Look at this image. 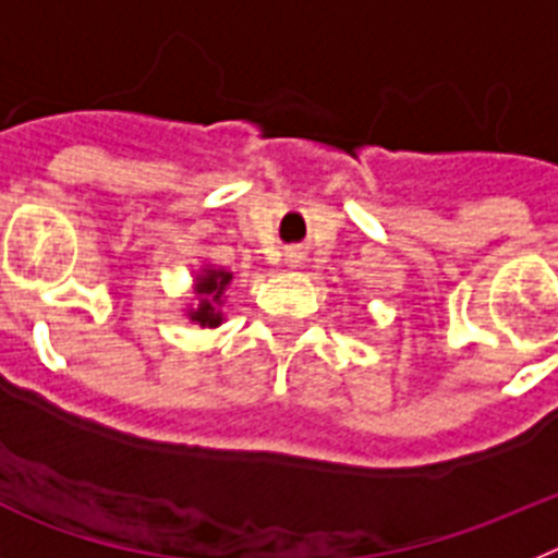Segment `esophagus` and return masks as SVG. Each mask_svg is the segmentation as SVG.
<instances>
[{
	"label": "esophagus",
	"mask_w": 558,
	"mask_h": 558,
	"mask_svg": "<svg viewBox=\"0 0 558 558\" xmlns=\"http://www.w3.org/2000/svg\"><path fill=\"white\" fill-rule=\"evenodd\" d=\"M286 266H289V269H298L300 264H303V252L300 250H286Z\"/></svg>",
	"instance_id": "obj_1"
}]
</instances>
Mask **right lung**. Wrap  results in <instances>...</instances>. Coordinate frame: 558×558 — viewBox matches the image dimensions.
Returning <instances> with one entry per match:
<instances>
[{"label":"right lung","mask_w":558,"mask_h":558,"mask_svg":"<svg viewBox=\"0 0 558 558\" xmlns=\"http://www.w3.org/2000/svg\"><path fill=\"white\" fill-rule=\"evenodd\" d=\"M232 283V272L225 266L205 264L193 278V300L187 303L185 317L196 323L198 328H219L225 323V306L227 289Z\"/></svg>","instance_id":"add662e5"}]
</instances>
